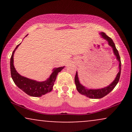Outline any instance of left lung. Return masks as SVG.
<instances>
[{
    "instance_id": "obj_1",
    "label": "left lung",
    "mask_w": 132,
    "mask_h": 132,
    "mask_svg": "<svg viewBox=\"0 0 132 132\" xmlns=\"http://www.w3.org/2000/svg\"><path fill=\"white\" fill-rule=\"evenodd\" d=\"M100 35H101L103 38L105 39L108 42V44L109 46H110L112 48L113 52L114 55L116 56V59L117 60V61L119 62V72L117 75L116 78L113 80V81L111 84H110L107 87H104V88L101 89H87L86 88L85 86L80 83L79 80L78 75V72H76V74L75 78V84L76 86V89L78 90V91L79 92L80 94L82 95H84L85 96L89 98H91V99H101V98L104 97V96H105L106 95L108 94L109 93H110L112 90L114 89V87H116L117 83L119 82L120 76V73H121V60H120V57L119 52L118 50H117L115 43H113V40H112V38H110V37H109L104 32H101Z\"/></svg>"
}]
</instances>
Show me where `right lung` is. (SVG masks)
Wrapping results in <instances>:
<instances>
[{"instance_id":"right-lung-1","label":"right lung","mask_w":132,"mask_h":132,"mask_svg":"<svg viewBox=\"0 0 132 132\" xmlns=\"http://www.w3.org/2000/svg\"><path fill=\"white\" fill-rule=\"evenodd\" d=\"M20 44L21 43L15 48L10 58V72L14 83L18 87L25 92L27 94L32 97H41L51 92L53 87L57 74L64 68V66L54 68L52 70V73L45 81H37L21 76L18 73L13 65L14 53Z\"/></svg>"}]
</instances>
